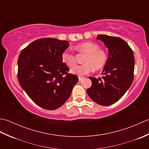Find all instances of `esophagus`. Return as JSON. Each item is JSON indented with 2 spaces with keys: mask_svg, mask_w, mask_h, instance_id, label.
<instances>
[{
  "mask_svg": "<svg viewBox=\"0 0 149 149\" xmlns=\"http://www.w3.org/2000/svg\"><path fill=\"white\" fill-rule=\"evenodd\" d=\"M83 79H84V77H80V76H79V81H81L83 80Z\"/></svg>",
  "mask_w": 149,
  "mask_h": 149,
  "instance_id": "esophagus-1",
  "label": "esophagus"
}]
</instances>
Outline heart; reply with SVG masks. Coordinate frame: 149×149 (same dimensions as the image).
I'll list each match as a JSON object with an SVG mask.
<instances>
[{
	"instance_id": "heart-1",
	"label": "heart",
	"mask_w": 149,
	"mask_h": 149,
	"mask_svg": "<svg viewBox=\"0 0 149 149\" xmlns=\"http://www.w3.org/2000/svg\"><path fill=\"white\" fill-rule=\"evenodd\" d=\"M75 49L79 52L86 54L83 63L84 64L78 65L72 70L73 74L81 76L88 74L95 70H99L105 65L107 61V55L104 50L99 49L97 43L86 42L78 44ZM61 60L65 65L72 68L76 65V59L74 53L69 50H65L61 54Z\"/></svg>"
}]
</instances>
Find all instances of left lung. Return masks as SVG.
<instances>
[{"label": "left lung", "instance_id": "obj_1", "mask_svg": "<svg viewBox=\"0 0 149 149\" xmlns=\"http://www.w3.org/2000/svg\"><path fill=\"white\" fill-rule=\"evenodd\" d=\"M97 39L105 44L109 57L102 70V78L89 77L92 84L87 93L95 102L109 106L121 99L132 84L134 54L127 43L120 38L99 34Z\"/></svg>", "mask_w": 149, "mask_h": 149}]
</instances>
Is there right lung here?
I'll list each match as a JSON object with an SVG mask.
<instances>
[{
    "mask_svg": "<svg viewBox=\"0 0 149 149\" xmlns=\"http://www.w3.org/2000/svg\"><path fill=\"white\" fill-rule=\"evenodd\" d=\"M68 41L40 38L22 50L18 59V79L21 87L38 106L43 109L59 108L70 96L79 81L68 74L61 54L69 47Z\"/></svg>",
    "mask_w": 149,
    "mask_h": 149,
    "instance_id": "right-lung-1",
    "label": "right lung"
}]
</instances>
